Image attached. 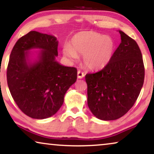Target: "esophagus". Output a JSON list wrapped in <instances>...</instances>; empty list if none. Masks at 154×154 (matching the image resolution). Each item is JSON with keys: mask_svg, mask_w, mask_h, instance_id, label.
Instances as JSON below:
<instances>
[{"mask_svg": "<svg viewBox=\"0 0 154 154\" xmlns=\"http://www.w3.org/2000/svg\"><path fill=\"white\" fill-rule=\"evenodd\" d=\"M84 76H85V73L80 70L78 71V78L79 79H83Z\"/></svg>", "mask_w": 154, "mask_h": 154, "instance_id": "obj_1", "label": "esophagus"}]
</instances>
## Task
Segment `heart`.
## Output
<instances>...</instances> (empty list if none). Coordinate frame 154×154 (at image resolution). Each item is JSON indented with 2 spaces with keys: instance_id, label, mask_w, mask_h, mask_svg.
<instances>
[{
  "instance_id": "obj_1",
  "label": "heart",
  "mask_w": 154,
  "mask_h": 154,
  "mask_svg": "<svg viewBox=\"0 0 154 154\" xmlns=\"http://www.w3.org/2000/svg\"><path fill=\"white\" fill-rule=\"evenodd\" d=\"M115 43L110 36L92 31H81L72 37L70 45H65L63 54L71 61L83 55V62L88 68H102L110 62L114 52Z\"/></svg>"
}]
</instances>
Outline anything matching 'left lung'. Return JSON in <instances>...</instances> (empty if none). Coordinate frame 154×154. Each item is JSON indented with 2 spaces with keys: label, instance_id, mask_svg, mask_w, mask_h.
<instances>
[{
  "label": "left lung",
  "instance_id": "obj_1",
  "mask_svg": "<svg viewBox=\"0 0 154 154\" xmlns=\"http://www.w3.org/2000/svg\"><path fill=\"white\" fill-rule=\"evenodd\" d=\"M121 43L108 64L85 75L88 105L94 116L116 120L132 108L143 86L144 66L137 43L119 31Z\"/></svg>",
  "mask_w": 154,
  "mask_h": 154
}]
</instances>
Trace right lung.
Instances as JSON below:
<instances>
[{"label": "right lung", "mask_w": 154, "mask_h": 154, "mask_svg": "<svg viewBox=\"0 0 154 154\" xmlns=\"http://www.w3.org/2000/svg\"><path fill=\"white\" fill-rule=\"evenodd\" d=\"M58 41L53 35L31 31L21 37L12 48L7 68L10 92L24 114L35 119H47L57 112L71 85L76 81L77 69L55 60ZM42 50L31 63L28 50Z\"/></svg>", "instance_id": "add662e5"}]
</instances>
